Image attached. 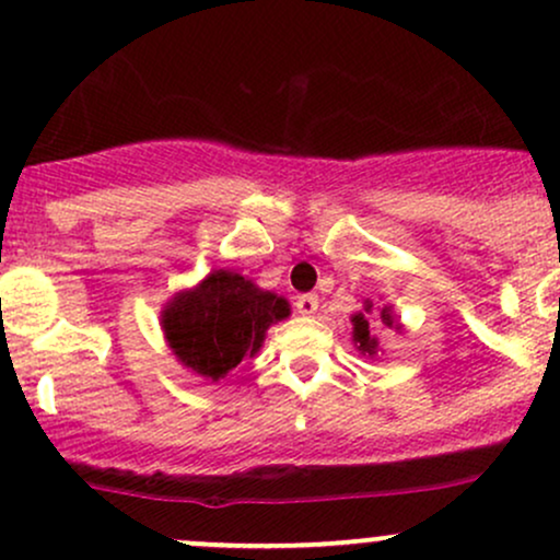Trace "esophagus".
I'll return each instance as SVG.
<instances>
[{
	"mask_svg": "<svg viewBox=\"0 0 560 560\" xmlns=\"http://www.w3.org/2000/svg\"><path fill=\"white\" fill-rule=\"evenodd\" d=\"M294 307H298V313H302V316H313L318 311V298L316 294H300Z\"/></svg>",
	"mask_w": 560,
	"mask_h": 560,
	"instance_id": "1",
	"label": "esophagus"
}]
</instances>
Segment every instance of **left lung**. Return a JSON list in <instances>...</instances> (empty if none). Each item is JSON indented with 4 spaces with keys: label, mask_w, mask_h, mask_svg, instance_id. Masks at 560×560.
<instances>
[{
    "label": "left lung",
    "mask_w": 560,
    "mask_h": 560,
    "mask_svg": "<svg viewBox=\"0 0 560 560\" xmlns=\"http://www.w3.org/2000/svg\"><path fill=\"white\" fill-rule=\"evenodd\" d=\"M371 307V305H369ZM382 320L387 326H392V316L387 313V307H384V313H382ZM352 324H355V342L361 345V350L363 352H369V355H374V350H376V339L371 337V331H369V320L363 318V313H358L355 318H352Z\"/></svg>",
    "instance_id": "1"
}]
</instances>
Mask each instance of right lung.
I'll list each match as a JSON object with an SVG mask.
<instances>
[{
  "label": "right lung",
  "mask_w": 560,
  "mask_h": 560,
  "mask_svg": "<svg viewBox=\"0 0 560 560\" xmlns=\"http://www.w3.org/2000/svg\"><path fill=\"white\" fill-rule=\"evenodd\" d=\"M287 316L284 298L262 292L240 273L213 271L165 307L163 329L186 369L218 382L244 355H255L268 326Z\"/></svg>",
  "instance_id": "1"
}]
</instances>
